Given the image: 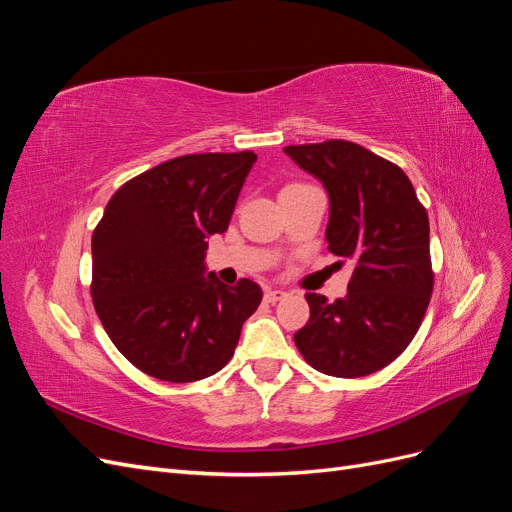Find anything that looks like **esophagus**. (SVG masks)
<instances>
[{
	"mask_svg": "<svg viewBox=\"0 0 512 512\" xmlns=\"http://www.w3.org/2000/svg\"><path fill=\"white\" fill-rule=\"evenodd\" d=\"M286 297H288V292L282 290V288H273V290H267V292H265V301H267V303H277V301H282V299H286Z\"/></svg>",
	"mask_w": 512,
	"mask_h": 512,
	"instance_id": "34e87169",
	"label": "esophagus"
}]
</instances>
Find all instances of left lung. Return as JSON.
I'll list each match as a JSON object with an SVG mask.
<instances>
[{"label":"left lung","mask_w":512,"mask_h":512,"mask_svg":"<svg viewBox=\"0 0 512 512\" xmlns=\"http://www.w3.org/2000/svg\"><path fill=\"white\" fill-rule=\"evenodd\" d=\"M329 194V252L354 260L344 299L307 292L309 320L294 333L303 359L335 378L393 363L421 327L433 290L429 220L397 164L350 141L284 147Z\"/></svg>","instance_id":"1"}]
</instances>
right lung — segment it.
<instances>
[{"label": "right lung", "mask_w": 512, "mask_h": 512, "mask_svg": "<svg viewBox=\"0 0 512 512\" xmlns=\"http://www.w3.org/2000/svg\"><path fill=\"white\" fill-rule=\"evenodd\" d=\"M254 151L190 153L123 183L91 237V299L126 359L166 382H196L235 354L262 290L207 273V239L226 232Z\"/></svg>", "instance_id": "obj_1"}]
</instances>
